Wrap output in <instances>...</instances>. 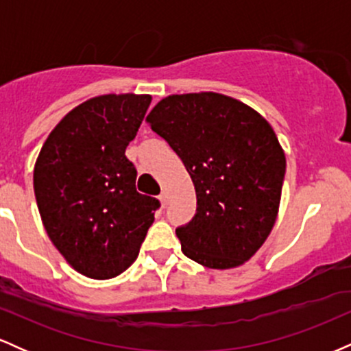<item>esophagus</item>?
<instances>
[{"mask_svg": "<svg viewBox=\"0 0 351 351\" xmlns=\"http://www.w3.org/2000/svg\"><path fill=\"white\" fill-rule=\"evenodd\" d=\"M160 201H162L163 206H167L168 204V193L167 191H162V195H160Z\"/></svg>", "mask_w": 351, "mask_h": 351, "instance_id": "34e87169", "label": "esophagus"}]
</instances>
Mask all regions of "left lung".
<instances>
[{
	"mask_svg": "<svg viewBox=\"0 0 351 351\" xmlns=\"http://www.w3.org/2000/svg\"><path fill=\"white\" fill-rule=\"evenodd\" d=\"M196 189V215L176 228L181 251L209 269L249 261L276 224L285 155L263 115L215 92L168 95L148 114Z\"/></svg>",
	"mask_w": 351,
	"mask_h": 351,
	"instance_id": "1",
	"label": "left lung"
}]
</instances>
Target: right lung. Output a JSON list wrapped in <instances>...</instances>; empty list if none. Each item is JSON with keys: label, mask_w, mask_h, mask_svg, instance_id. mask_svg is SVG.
Here are the masks:
<instances>
[{"label": "right lung", "mask_w": 351, "mask_h": 351, "mask_svg": "<svg viewBox=\"0 0 351 351\" xmlns=\"http://www.w3.org/2000/svg\"><path fill=\"white\" fill-rule=\"evenodd\" d=\"M150 95L88 99L56 125L34 167V195L47 236L75 271L112 279L134 264L160 201L135 188L125 156Z\"/></svg>", "instance_id": "1"}]
</instances>
